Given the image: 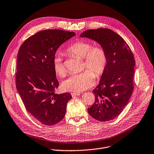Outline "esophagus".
<instances>
[{
  "label": "esophagus",
  "mask_w": 154,
  "mask_h": 154,
  "mask_svg": "<svg viewBox=\"0 0 154 154\" xmlns=\"http://www.w3.org/2000/svg\"><path fill=\"white\" fill-rule=\"evenodd\" d=\"M80 95V92H72L71 93V95H72V97H75V96H78V95Z\"/></svg>",
  "instance_id": "1"
}]
</instances>
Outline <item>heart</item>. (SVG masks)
<instances>
[{"label": "heart", "instance_id": "1", "mask_svg": "<svg viewBox=\"0 0 154 154\" xmlns=\"http://www.w3.org/2000/svg\"><path fill=\"white\" fill-rule=\"evenodd\" d=\"M66 52L83 58V68H87L93 73L86 69L79 74L71 75L62 83V86L65 91L80 92L91 88L94 83V75L100 77L106 69L108 57L105 49L101 46H93L89 42L79 40L71 43L66 48ZM53 68L57 75H65L66 69L60 56H56L54 58Z\"/></svg>", "mask_w": 154, "mask_h": 154}]
</instances>
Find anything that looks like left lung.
Wrapping results in <instances>:
<instances>
[{
    "label": "left lung",
    "mask_w": 154,
    "mask_h": 154,
    "mask_svg": "<svg viewBox=\"0 0 154 154\" xmlns=\"http://www.w3.org/2000/svg\"><path fill=\"white\" fill-rule=\"evenodd\" d=\"M80 37L100 44L108 57L106 69L92 91L95 100L88 109V113L100 122L112 120L120 114L132 95L135 66L134 55L125 40L110 29H88Z\"/></svg>",
    "instance_id": "8db88e82"
}]
</instances>
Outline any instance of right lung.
Segmentation results:
<instances>
[{"label": "right lung", "mask_w": 154, "mask_h": 154, "mask_svg": "<svg viewBox=\"0 0 154 154\" xmlns=\"http://www.w3.org/2000/svg\"><path fill=\"white\" fill-rule=\"evenodd\" d=\"M75 35L61 29H46L28 38L19 48L16 88L26 109L44 125L60 122L72 98L68 92H55L59 83L53 62L58 48Z\"/></svg>", "instance_id": "right-lung-1"}]
</instances>
